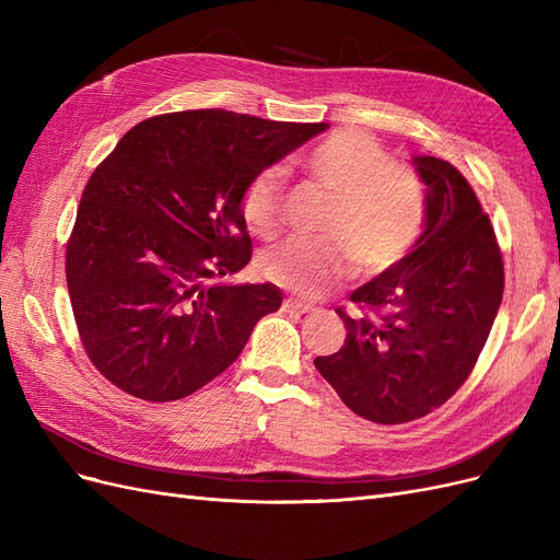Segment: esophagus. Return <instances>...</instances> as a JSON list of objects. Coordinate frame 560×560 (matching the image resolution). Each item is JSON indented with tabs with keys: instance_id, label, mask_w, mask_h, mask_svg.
Wrapping results in <instances>:
<instances>
[{
	"instance_id": "34e87169",
	"label": "esophagus",
	"mask_w": 560,
	"mask_h": 560,
	"mask_svg": "<svg viewBox=\"0 0 560 560\" xmlns=\"http://www.w3.org/2000/svg\"><path fill=\"white\" fill-rule=\"evenodd\" d=\"M282 311L284 313H292V315H306V313H313L315 306H311V303L296 301V299H284L282 301Z\"/></svg>"
}]
</instances>
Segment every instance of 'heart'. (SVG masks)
I'll return each mask as SVG.
<instances>
[{"instance_id": "heart-1", "label": "heart", "mask_w": 560, "mask_h": 560, "mask_svg": "<svg viewBox=\"0 0 560 560\" xmlns=\"http://www.w3.org/2000/svg\"><path fill=\"white\" fill-rule=\"evenodd\" d=\"M303 171L334 196L325 241L290 238L261 254L264 278L303 299H317L350 278H376L406 259L428 222V196L409 165L364 130H338L315 144ZM284 177L278 167L254 175L241 194L245 226L273 238L282 226Z\"/></svg>"}]
</instances>
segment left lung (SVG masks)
<instances>
[{
    "mask_svg": "<svg viewBox=\"0 0 560 560\" xmlns=\"http://www.w3.org/2000/svg\"><path fill=\"white\" fill-rule=\"evenodd\" d=\"M413 163L428 186L425 231L401 264L350 294L360 315L336 308L346 343L315 358L348 409L378 425L418 420L457 393L504 292L495 231L469 182L448 161Z\"/></svg>",
    "mask_w": 560,
    "mask_h": 560,
    "instance_id": "obj_1",
    "label": "left lung"
}]
</instances>
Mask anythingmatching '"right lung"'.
Masks as SVG:
<instances>
[{"mask_svg": "<svg viewBox=\"0 0 560 560\" xmlns=\"http://www.w3.org/2000/svg\"><path fill=\"white\" fill-rule=\"evenodd\" d=\"M327 130L226 109L130 128L81 194L65 276L81 346L112 385L144 401L194 395L276 313V284H214L252 259L245 184Z\"/></svg>", "mask_w": 560, "mask_h": 560, "instance_id": "add662e5", "label": "right lung"}]
</instances>
